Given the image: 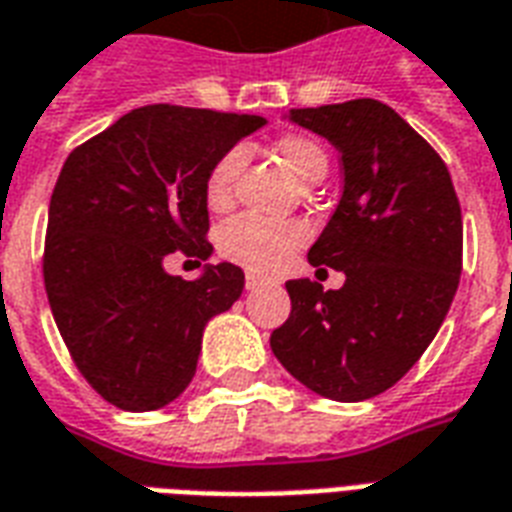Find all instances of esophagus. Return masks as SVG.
Returning a JSON list of instances; mask_svg holds the SVG:
<instances>
[{
	"label": "esophagus",
	"instance_id": "34e87169",
	"mask_svg": "<svg viewBox=\"0 0 512 512\" xmlns=\"http://www.w3.org/2000/svg\"><path fill=\"white\" fill-rule=\"evenodd\" d=\"M257 287H263V279L255 274H246V290H257Z\"/></svg>",
	"mask_w": 512,
	"mask_h": 512
}]
</instances>
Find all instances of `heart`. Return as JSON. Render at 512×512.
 Here are the masks:
<instances>
[{
  "instance_id": "1",
  "label": "heart",
  "mask_w": 512,
  "mask_h": 512,
  "mask_svg": "<svg viewBox=\"0 0 512 512\" xmlns=\"http://www.w3.org/2000/svg\"><path fill=\"white\" fill-rule=\"evenodd\" d=\"M276 154L285 160L295 179L309 184L325 176L328 157L317 140L306 135H285L276 140ZM246 162L241 146L227 149L206 176V203L211 208H225L233 200V187ZM309 238L304 222L295 219H271L260 214H238L219 230V252L238 266L255 274H274L285 266L290 255Z\"/></svg>"
}]
</instances>
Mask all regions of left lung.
<instances>
[{"label": "left lung", "mask_w": 512, "mask_h": 512, "mask_svg": "<svg viewBox=\"0 0 512 512\" xmlns=\"http://www.w3.org/2000/svg\"><path fill=\"white\" fill-rule=\"evenodd\" d=\"M287 119L342 154V200L309 263L344 271V285L290 279L293 309L271 350L325 399H372L410 372L453 304L464 249L456 189L442 157L385 102L293 108Z\"/></svg>", "instance_id": "left-lung-1"}]
</instances>
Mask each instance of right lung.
<instances>
[{
    "label": "right lung",
    "instance_id": "obj_1",
    "mask_svg": "<svg viewBox=\"0 0 512 512\" xmlns=\"http://www.w3.org/2000/svg\"><path fill=\"white\" fill-rule=\"evenodd\" d=\"M263 116L143 105L81 143L56 179L43 276L78 372L127 412L179 399L198 369L203 328L244 290L233 263L187 282L181 252L206 260V176Z\"/></svg>",
    "mask_w": 512,
    "mask_h": 512
}]
</instances>
